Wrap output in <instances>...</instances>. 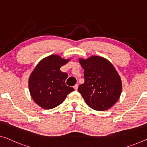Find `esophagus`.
Instances as JSON below:
<instances>
[{
  "mask_svg": "<svg viewBox=\"0 0 147 147\" xmlns=\"http://www.w3.org/2000/svg\"><path fill=\"white\" fill-rule=\"evenodd\" d=\"M78 88V84H76L74 86V90H77Z\"/></svg>",
  "mask_w": 147,
  "mask_h": 147,
  "instance_id": "1",
  "label": "esophagus"
}]
</instances>
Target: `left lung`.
<instances>
[{
	"label": "left lung",
	"instance_id": "obj_1",
	"mask_svg": "<svg viewBox=\"0 0 147 147\" xmlns=\"http://www.w3.org/2000/svg\"><path fill=\"white\" fill-rule=\"evenodd\" d=\"M84 69V82L78 91L90 108L105 111L112 107L120 97L122 82L119 74L110 61L99 56L79 59Z\"/></svg>",
	"mask_w": 147,
	"mask_h": 147
}]
</instances>
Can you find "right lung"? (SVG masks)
<instances>
[{"mask_svg": "<svg viewBox=\"0 0 147 147\" xmlns=\"http://www.w3.org/2000/svg\"><path fill=\"white\" fill-rule=\"evenodd\" d=\"M70 59L51 55L39 61L30 74L28 81L30 95L41 108L46 109L55 108L74 90L73 88L65 84L68 74L60 70Z\"/></svg>", "mask_w": 147, "mask_h": 147, "instance_id": "add662e5", "label": "right lung"}]
</instances>
